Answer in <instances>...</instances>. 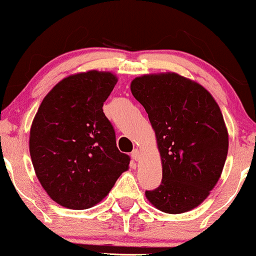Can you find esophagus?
Returning <instances> with one entry per match:
<instances>
[{
  "label": "esophagus",
  "mask_w": 256,
  "mask_h": 256,
  "mask_svg": "<svg viewBox=\"0 0 256 256\" xmlns=\"http://www.w3.org/2000/svg\"><path fill=\"white\" fill-rule=\"evenodd\" d=\"M131 156H132V158H134V160L138 161V160H140V150H138V149H134V150L131 152Z\"/></svg>",
  "instance_id": "esophagus-1"
}]
</instances>
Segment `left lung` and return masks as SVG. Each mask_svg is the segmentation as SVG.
Listing matches in <instances>:
<instances>
[{"mask_svg": "<svg viewBox=\"0 0 256 256\" xmlns=\"http://www.w3.org/2000/svg\"><path fill=\"white\" fill-rule=\"evenodd\" d=\"M155 131L162 164L160 186L146 192L161 212L192 210L218 183L228 149L222 110L202 85L173 72L131 82Z\"/></svg>", "mask_w": 256, "mask_h": 256, "instance_id": "8db88e82", "label": "left lung"}]
</instances>
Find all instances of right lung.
Listing matches in <instances>:
<instances>
[{
	"mask_svg": "<svg viewBox=\"0 0 256 256\" xmlns=\"http://www.w3.org/2000/svg\"><path fill=\"white\" fill-rule=\"evenodd\" d=\"M118 78L96 70L58 82L43 98L30 130V155L43 189L62 207L86 210L102 201L128 171L104 102Z\"/></svg>",
	"mask_w": 256,
	"mask_h": 256,
	"instance_id": "1",
	"label": "right lung"
}]
</instances>
